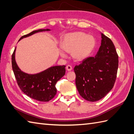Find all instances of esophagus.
Returning a JSON list of instances; mask_svg holds the SVG:
<instances>
[{
	"mask_svg": "<svg viewBox=\"0 0 134 134\" xmlns=\"http://www.w3.org/2000/svg\"><path fill=\"white\" fill-rule=\"evenodd\" d=\"M66 69H67V70L68 71H71L72 70V68L71 67V65H67V66H66Z\"/></svg>",
	"mask_w": 134,
	"mask_h": 134,
	"instance_id": "esophagus-1",
	"label": "esophagus"
}]
</instances>
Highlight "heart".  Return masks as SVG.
Listing matches in <instances>:
<instances>
[{"mask_svg":"<svg viewBox=\"0 0 134 134\" xmlns=\"http://www.w3.org/2000/svg\"><path fill=\"white\" fill-rule=\"evenodd\" d=\"M96 45V40L92 35L81 32L70 33L64 35L61 40L60 47L65 52L70 53L76 61H82L90 56ZM62 56L65 55L61 52Z\"/></svg>","mask_w":134,"mask_h":134,"instance_id":"b5f03b06","label":"heart"}]
</instances>
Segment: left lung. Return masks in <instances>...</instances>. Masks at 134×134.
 I'll return each instance as SVG.
<instances>
[{"label":"left lung","instance_id":"8db88e82","mask_svg":"<svg viewBox=\"0 0 134 134\" xmlns=\"http://www.w3.org/2000/svg\"><path fill=\"white\" fill-rule=\"evenodd\" d=\"M101 44L95 57L83 60L75 66V84L82 97L98 101L112 90L117 76L118 55L112 40L101 33Z\"/></svg>","mask_w":134,"mask_h":134}]
</instances>
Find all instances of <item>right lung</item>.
<instances>
[{"mask_svg":"<svg viewBox=\"0 0 134 134\" xmlns=\"http://www.w3.org/2000/svg\"><path fill=\"white\" fill-rule=\"evenodd\" d=\"M49 30L48 29L34 30L22 36L19 40L36 33ZM15 50L16 47L12 55L11 62L14 75L20 89L25 94L36 100L42 102L50 101L56 94L55 85L57 82L65 74V65L53 66L40 73L29 74L22 71L17 65L15 59Z\"/></svg>","mask_w":134,"mask_h":134,"instance_id":"obj_1","label":"right lung"}]
</instances>
